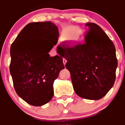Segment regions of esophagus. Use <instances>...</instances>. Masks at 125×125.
I'll list each match as a JSON object with an SVG mask.
<instances>
[{"mask_svg": "<svg viewBox=\"0 0 125 125\" xmlns=\"http://www.w3.org/2000/svg\"><path fill=\"white\" fill-rule=\"evenodd\" d=\"M63 62L64 65H65V64H66V63L67 62V60H66L65 59H63Z\"/></svg>", "mask_w": 125, "mask_h": 125, "instance_id": "esophagus-1", "label": "esophagus"}]
</instances>
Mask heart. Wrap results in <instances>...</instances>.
<instances>
[{"mask_svg": "<svg viewBox=\"0 0 125 125\" xmlns=\"http://www.w3.org/2000/svg\"><path fill=\"white\" fill-rule=\"evenodd\" d=\"M80 33L81 30L77 26H68L63 31L62 38L63 40H72L73 41H76Z\"/></svg>", "mask_w": 125, "mask_h": 125, "instance_id": "b5f03b06", "label": "heart"}]
</instances>
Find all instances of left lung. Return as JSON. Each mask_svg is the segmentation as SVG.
<instances>
[{"label": "left lung", "instance_id": "1", "mask_svg": "<svg viewBox=\"0 0 125 125\" xmlns=\"http://www.w3.org/2000/svg\"><path fill=\"white\" fill-rule=\"evenodd\" d=\"M85 43L59 45L65 66L70 72L73 88L80 97L99 100L113 86L117 59L113 42L97 24L87 23Z\"/></svg>", "mask_w": 125, "mask_h": 125}]
</instances>
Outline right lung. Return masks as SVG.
<instances>
[{
    "label": "right lung",
    "instance_id": "1",
    "mask_svg": "<svg viewBox=\"0 0 125 125\" xmlns=\"http://www.w3.org/2000/svg\"><path fill=\"white\" fill-rule=\"evenodd\" d=\"M59 30L51 22H32L20 32L10 48V74L20 97L31 105L42 106L52 99L53 83L65 68L63 57H50Z\"/></svg>",
    "mask_w": 125,
    "mask_h": 125
}]
</instances>
